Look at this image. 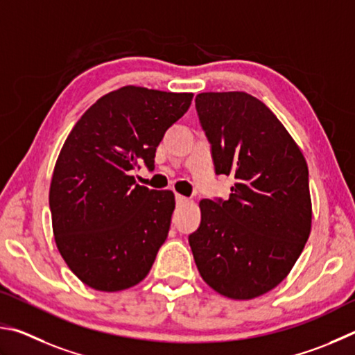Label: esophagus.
<instances>
[{"label":"esophagus","instance_id":"obj_1","mask_svg":"<svg viewBox=\"0 0 355 355\" xmlns=\"http://www.w3.org/2000/svg\"><path fill=\"white\" fill-rule=\"evenodd\" d=\"M189 202V198H185L182 195H176V204L178 206H184V204Z\"/></svg>","mask_w":355,"mask_h":355}]
</instances>
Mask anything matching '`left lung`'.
Masks as SVG:
<instances>
[{
	"label": "left lung",
	"instance_id": "8db88e82",
	"mask_svg": "<svg viewBox=\"0 0 355 355\" xmlns=\"http://www.w3.org/2000/svg\"><path fill=\"white\" fill-rule=\"evenodd\" d=\"M216 174L235 179L229 200H202L201 225L189 235L209 287L252 300L281 284L312 227L309 168L277 116L245 92L195 99Z\"/></svg>",
	"mask_w": 355,
	"mask_h": 355
}]
</instances>
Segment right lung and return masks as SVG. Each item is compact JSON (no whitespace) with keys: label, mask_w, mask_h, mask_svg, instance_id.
Listing matches in <instances>:
<instances>
[{"label":"right lung","mask_w":355,"mask_h":355,"mask_svg":"<svg viewBox=\"0 0 355 355\" xmlns=\"http://www.w3.org/2000/svg\"><path fill=\"white\" fill-rule=\"evenodd\" d=\"M193 93L126 85L92 105L55 162L49 209L60 256L89 287L120 291L146 277L170 231L174 195L135 184L130 171L154 170L166 129Z\"/></svg>","instance_id":"right-lung-1"}]
</instances>
